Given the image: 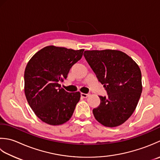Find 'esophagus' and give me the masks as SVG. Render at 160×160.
I'll return each mask as SVG.
<instances>
[{
  "mask_svg": "<svg viewBox=\"0 0 160 160\" xmlns=\"http://www.w3.org/2000/svg\"><path fill=\"white\" fill-rule=\"evenodd\" d=\"M81 96L83 97V98H87L90 96V94H85V93H81Z\"/></svg>",
  "mask_w": 160,
  "mask_h": 160,
  "instance_id": "esophagus-1",
  "label": "esophagus"
}]
</instances>
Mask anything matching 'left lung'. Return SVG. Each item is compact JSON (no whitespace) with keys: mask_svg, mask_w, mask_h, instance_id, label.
I'll return each instance as SVG.
<instances>
[{"mask_svg":"<svg viewBox=\"0 0 160 160\" xmlns=\"http://www.w3.org/2000/svg\"><path fill=\"white\" fill-rule=\"evenodd\" d=\"M83 56L108 93L99 96V106L92 110L94 117L104 126L122 125L135 111L141 96L139 67L119 50H86Z\"/></svg>","mask_w":160,"mask_h":160,"instance_id":"8db88e82","label":"left lung"}]
</instances>
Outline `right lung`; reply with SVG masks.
I'll return each mask as SVG.
<instances>
[{
    "instance_id": "add662e5",
    "label": "right lung",
    "mask_w": 160,
    "mask_h": 160,
    "mask_svg": "<svg viewBox=\"0 0 160 160\" xmlns=\"http://www.w3.org/2000/svg\"><path fill=\"white\" fill-rule=\"evenodd\" d=\"M83 51L50 45L38 51L28 61L24 74L25 94L42 122L61 125L72 116L81 94L66 92L59 83L66 79Z\"/></svg>"
}]
</instances>
